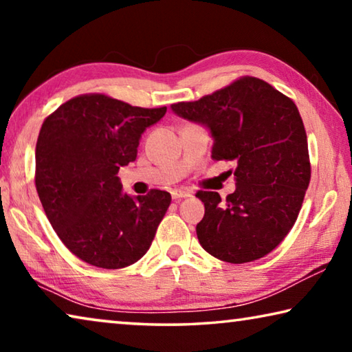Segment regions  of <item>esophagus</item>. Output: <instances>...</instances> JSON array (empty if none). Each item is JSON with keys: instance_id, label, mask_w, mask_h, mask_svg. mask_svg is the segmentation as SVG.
<instances>
[{"instance_id": "1", "label": "esophagus", "mask_w": 352, "mask_h": 352, "mask_svg": "<svg viewBox=\"0 0 352 352\" xmlns=\"http://www.w3.org/2000/svg\"><path fill=\"white\" fill-rule=\"evenodd\" d=\"M170 195H172V199H174V200H178V199H188L192 194H190L189 190H186V189H172Z\"/></svg>"}]
</instances>
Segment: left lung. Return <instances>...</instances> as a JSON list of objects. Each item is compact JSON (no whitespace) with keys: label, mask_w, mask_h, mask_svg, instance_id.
I'll return each mask as SVG.
<instances>
[{"label":"left lung","mask_w":352,"mask_h":352,"mask_svg":"<svg viewBox=\"0 0 352 352\" xmlns=\"http://www.w3.org/2000/svg\"><path fill=\"white\" fill-rule=\"evenodd\" d=\"M172 111L201 124L214 140L212 160L236 164V190L222 200L199 190L205 216L200 245L220 261L264 258L287 236L311 182L307 136L294 100L256 77H242Z\"/></svg>","instance_id":"left-lung-1"}]
</instances>
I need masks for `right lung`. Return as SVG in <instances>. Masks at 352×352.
<instances>
[{
  "mask_svg": "<svg viewBox=\"0 0 352 352\" xmlns=\"http://www.w3.org/2000/svg\"><path fill=\"white\" fill-rule=\"evenodd\" d=\"M166 110L82 94L45 119L35 147V188L57 236L87 264L122 269L151 248L170 194L129 195L118 172L135 162L141 135Z\"/></svg>",
  "mask_w": 352,
  "mask_h": 352,
  "instance_id": "obj_1",
  "label": "right lung"
}]
</instances>
